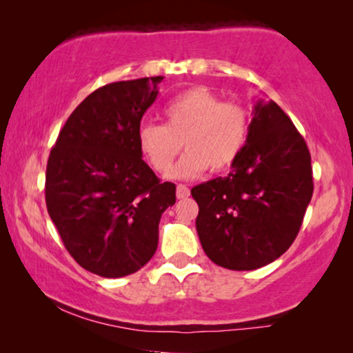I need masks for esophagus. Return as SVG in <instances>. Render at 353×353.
<instances>
[{"label": "esophagus", "instance_id": "34e87169", "mask_svg": "<svg viewBox=\"0 0 353 353\" xmlns=\"http://www.w3.org/2000/svg\"><path fill=\"white\" fill-rule=\"evenodd\" d=\"M190 196V188L185 185H178L176 186V197L178 199H186Z\"/></svg>", "mask_w": 353, "mask_h": 353}]
</instances>
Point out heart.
<instances>
[{"label": "heart", "instance_id": "obj_1", "mask_svg": "<svg viewBox=\"0 0 353 353\" xmlns=\"http://www.w3.org/2000/svg\"><path fill=\"white\" fill-rule=\"evenodd\" d=\"M165 123L146 122L138 130V144L157 172H165L181 146L188 148L168 172L172 178H192L221 172L238 161L249 137V112L238 103H223L210 90H188L165 108Z\"/></svg>", "mask_w": 353, "mask_h": 353}]
</instances>
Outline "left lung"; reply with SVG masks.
I'll use <instances>...</instances> for the list:
<instances>
[{
    "label": "left lung",
    "instance_id": "1",
    "mask_svg": "<svg viewBox=\"0 0 353 353\" xmlns=\"http://www.w3.org/2000/svg\"><path fill=\"white\" fill-rule=\"evenodd\" d=\"M202 249L220 267L257 270L286 252L313 194L305 139L274 101L259 99L228 176L191 190Z\"/></svg>",
    "mask_w": 353,
    "mask_h": 353
}]
</instances>
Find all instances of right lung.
Listing matches in <instances>:
<instances>
[{"label":"right lung","mask_w":353,"mask_h":353,"mask_svg":"<svg viewBox=\"0 0 353 353\" xmlns=\"http://www.w3.org/2000/svg\"><path fill=\"white\" fill-rule=\"evenodd\" d=\"M163 77L101 86L70 114L46 165V207L75 262L103 278L138 272L156 254L176 188L161 183L138 130Z\"/></svg>","instance_id":"right-lung-1"}]
</instances>
